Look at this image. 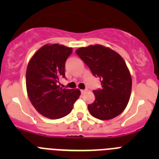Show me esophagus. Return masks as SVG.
Instances as JSON below:
<instances>
[{"label": "esophagus", "instance_id": "1", "mask_svg": "<svg viewBox=\"0 0 159 159\" xmlns=\"http://www.w3.org/2000/svg\"><path fill=\"white\" fill-rule=\"evenodd\" d=\"M87 92H88V90H87V89H85V90H81V93H82V94H85Z\"/></svg>", "mask_w": 159, "mask_h": 159}]
</instances>
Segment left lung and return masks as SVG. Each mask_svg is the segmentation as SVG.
Listing matches in <instances>:
<instances>
[{
  "instance_id": "1",
  "label": "left lung",
  "mask_w": 159,
  "mask_h": 159,
  "mask_svg": "<svg viewBox=\"0 0 159 159\" xmlns=\"http://www.w3.org/2000/svg\"><path fill=\"white\" fill-rule=\"evenodd\" d=\"M75 53L100 79L102 88L93 91L95 100L88 106L91 115L101 120L120 115L127 106L132 87L131 75L123 57L100 44L80 48Z\"/></svg>"
}]
</instances>
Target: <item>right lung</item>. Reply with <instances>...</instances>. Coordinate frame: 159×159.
<instances>
[{
    "label": "right lung",
    "instance_id": "obj_1",
    "mask_svg": "<svg viewBox=\"0 0 159 159\" xmlns=\"http://www.w3.org/2000/svg\"><path fill=\"white\" fill-rule=\"evenodd\" d=\"M72 48L47 43L29 60L26 88L29 100L40 115L51 119L63 118L72 110L80 91L60 88L59 79L65 77L66 60Z\"/></svg>",
    "mask_w": 159,
    "mask_h": 159
}]
</instances>
